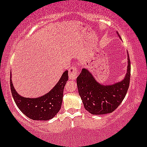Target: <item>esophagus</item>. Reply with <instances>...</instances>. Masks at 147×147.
Returning a JSON list of instances; mask_svg holds the SVG:
<instances>
[{
    "mask_svg": "<svg viewBox=\"0 0 147 147\" xmlns=\"http://www.w3.org/2000/svg\"><path fill=\"white\" fill-rule=\"evenodd\" d=\"M69 78L71 80H75L78 77V69L75 66H72L69 69L68 72Z\"/></svg>",
    "mask_w": 147,
    "mask_h": 147,
    "instance_id": "34e87169",
    "label": "esophagus"
}]
</instances>
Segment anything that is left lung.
I'll list each match as a JSON object with an SVG mask.
<instances>
[{
    "instance_id": "obj_1",
    "label": "left lung",
    "mask_w": 147,
    "mask_h": 147,
    "mask_svg": "<svg viewBox=\"0 0 147 147\" xmlns=\"http://www.w3.org/2000/svg\"><path fill=\"white\" fill-rule=\"evenodd\" d=\"M130 69L128 53L127 72L123 80L104 85L98 82L87 69L83 68L77 78V85L85 109L92 115H105L114 111L126 96L129 85Z\"/></svg>"
}]
</instances>
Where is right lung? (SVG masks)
Returning <instances> with one entry per match:
<instances>
[{"instance_id": "add662e5", "label": "right lung", "mask_w": 147, "mask_h": 147, "mask_svg": "<svg viewBox=\"0 0 147 147\" xmlns=\"http://www.w3.org/2000/svg\"><path fill=\"white\" fill-rule=\"evenodd\" d=\"M68 80V71H65L49 92L38 98H25L15 90L10 75V88L14 102L26 117L34 121H48L53 118L61 108L63 91Z\"/></svg>"}]
</instances>
